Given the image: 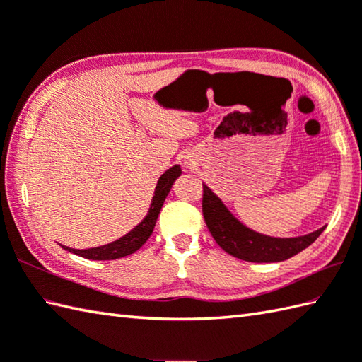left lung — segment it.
Listing matches in <instances>:
<instances>
[{
	"label": "left lung",
	"instance_id": "left-lung-1",
	"mask_svg": "<svg viewBox=\"0 0 362 362\" xmlns=\"http://www.w3.org/2000/svg\"><path fill=\"white\" fill-rule=\"evenodd\" d=\"M202 211L214 240L226 253L247 262H281L305 250L321 236L325 226L299 238H270L242 225L222 200L204 185Z\"/></svg>",
	"mask_w": 362,
	"mask_h": 362
}]
</instances>
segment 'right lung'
<instances>
[{
    "instance_id": "right-lung-1",
    "label": "right lung",
    "mask_w": 362,
    "mask_h": 362,
    "mask_svg": "<svg viewBox=\"0 0 362 362\" xmlns=\"http://www.w3.org/2000/svg\"><path fill=\"white\" fill-rule=\"evenodd\" d=\"M180 174H182V170L179 165L170 168V170H168L165 174H162V177L157 182L154 197H153V202H151V206H149V211H148L146 217L136 226V228L129 231L128 234H124V236L120 238L119 240H114L103 247L88 248V250H75V248H69L64 245H63V248L71 251V253H74V255L81 256L85 259H92V260H114V259H120V257L136 253L143 243L149 239L151 234H153L158 213H160V209L163 206V202L168 196V192L171 191L173 183L175 182V179H177Z\"/></svg>"
}]
</instances>
